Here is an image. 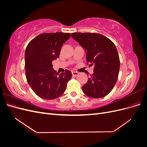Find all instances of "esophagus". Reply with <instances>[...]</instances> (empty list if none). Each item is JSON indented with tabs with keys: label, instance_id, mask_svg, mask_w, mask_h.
<instances>
[{
	"label": "esophagus",
	"instance_id": "1",
	"mask_svg": "<svg viewBox=\"0 0 147 147\" xmlns=\"http://www.w3.org/2000/svg\"><path fill=\"white\" fill-rule=\"evenodd\" d=\"M72 74L73 76L76 77V76H77V75H78L79 73L77 72H72Z\"/></svg>",
	"mask_w": 147,
	"mask_h": 147
}]
</instances>
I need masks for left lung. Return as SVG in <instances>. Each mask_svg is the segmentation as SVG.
<instances>
[{
    "label": "left lung",
    "mask_w": 147,
    "mask_h": 147,
    "mask_svg": "<svg viewBox=\"0 0 147 147\" xmlns=\"http://www.w3.org/2000/svg\"><path fill=\"white\" fill-rule=\"evenodd\" d=\"M72 37L86 53V61L94 64V73L82 86L83 92L92 98L103 97L111 92L116 84L119 58L115 44L97 33H72Z\"/></svg>",
    "instance_id": "left-lung-1"
}]
</instances>
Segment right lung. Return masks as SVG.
<instances>
[{"mask_svg":"<svg viewBox=\"0 0 147 147\" xmlns=\"http://www.w3.org/2000/svg\"><path fill=\"white\" fill-rule=\"evenodd\" d=\"M70 37V33L42 34L32 40L26 48V78L34 92L42 99L51 100L61 96L72 78L68 70L57 75L52 65Z\"/></svg>","mask_w":147,"mask_h":147,"instance_id":"1","label":"right lung"}]
</instances>
